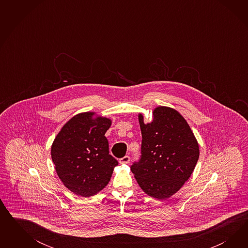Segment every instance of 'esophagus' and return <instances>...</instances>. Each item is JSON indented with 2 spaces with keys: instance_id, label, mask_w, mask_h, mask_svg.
I'll list each match as a JSON object with an SVG mask.
<instances>
[{
  "instance_id": "1",
  "label": "esophagus",
  "mask_w": 248,
  "mask_h": 248,
  "mask_svg": "<svg viewBox=\"0 0 248 248\" xmlns=\"http://www.w3.org/2000/svg\"><path fill=\"white\" fill-rule=\"evenodd\" d=\"M119 162H120V164H128V163L130 162V156L125 155V156L121 158L120 160H119Z\"/></svg>"
}]
</instances>
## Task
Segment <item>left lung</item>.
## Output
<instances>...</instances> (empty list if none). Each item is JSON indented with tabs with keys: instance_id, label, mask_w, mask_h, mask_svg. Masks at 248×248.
Listing matches in <instances>:
<instances>
[{
	"instance_id": "8db88e82",
	"label": "left lung",
	"mask_w": 248,
	"mask_h": 248,
	"mask_svg": "<svg viewBox=\"0 0 248 248\" xmlns=\"http://www.w3.org/2000/svg\"><path fill=\"white\" fill-rule=\"evenodd\" d=\"M154 120L143 123L141 158L131 171L143 192L163 200L175 194L189 179L199 158V145L187 122L174 109L159 106Z\"/></svg>"
}]
</instances>
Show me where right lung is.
Returning <instances> with one entry per match:
<instances>
[{"mask_svg":"<svg viewBox=\"0 0 248 248\" xmlns=\"http://www.w3.org/2000/svg\"><path fill=\"white\" fill-rule=\"evenodd\" d=\"M94 113L76 114L61 129L53 141L51 155L56 173L75 195L89 197L107 186L118 161L109 154L105 135L111 126L108 118Z\"/></svg>","mask_w":248,"mask_h":248,"instance_id":"obj_1","label":"right lung"}]
</instances>
